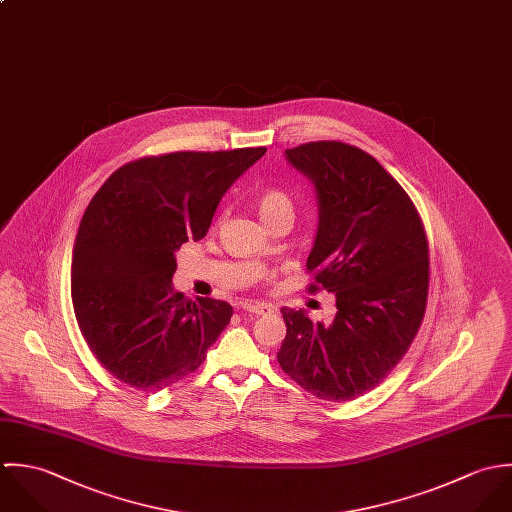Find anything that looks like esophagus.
Segmentation results:
<instances>
[{
    "label": "esophagus",
    "mask_w": 512,
    "mask_h": 512,
    "mask_svg": "<svg viewBox=\"0 0 512 512\" xmlns=\"http://www.w3.org/2000/svg\"><path fill=\"white\" fill-rule=\"evenodd\" d=\"M243 310H247L251 314H267V312H273L275 308L267 305V303H245Z\"/></svg>",
    "instance_id": "1"
}]
</instances>
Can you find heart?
Listing matches in <instances>:
<instances>
[{
  "label": "heart",
  "mask_w": 512,
  "mask_h": 512,
  "mask_svg": "<svg viewBox=\"0 0 512 512\" xmlns=\"http://www.w3.org/2000/svg\"><path fill=\"white\" fill-rule=\"evenodd\" d=\"M257 207H259V213H261L263 219L277 213V211H283V209L293 211L291 200L283 192H277V190H269V192L261 194L259 200H257Z\"/></svg>",
  "instance_id": "b5f03b06"
}]
</instances>
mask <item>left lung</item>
Returning a JSON list of instances; mask_svg holds the SVG:
<instances>
[{"mask_svg":"<svg viewBox=\"0 0 512 512\" xmlns=\"http://www.w3.org/2000/svg\"><path fill=\"white\" fill-rule=\"evenodd\" d=\"M314 186L318 227L308 291L336 299L330 324L283 308L281 368L312 396L348 402L376 388L408 352L429 285L427 237L404 188L364 150L308 142L285 150Z\"/></svg>","mask_w":512,"mask_h":512,"instance_id":"left-lung-1","label":"left lung"}]
</instances>
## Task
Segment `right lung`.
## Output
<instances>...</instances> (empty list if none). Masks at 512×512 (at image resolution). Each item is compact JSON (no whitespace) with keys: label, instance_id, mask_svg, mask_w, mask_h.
Wrapping results in <instances>:
<instances>
[{"label":"right lung","instance_id":"obj_1","mask_svg":"<svg viewBox=\"0 0 512 512\" xmlns=\"http://www.w3.org/2000/svg\"><path fill=\"white\" fill-rule=\"evenodd\" d=\"M265 152L140 158L91 200L73 247L71 297L91 352L116 380L158 392L202 366L233 308L176 293V251L205 237L225 192Z\"/></svg>","mask_w":512,"mask_h":512}]
</instances>
